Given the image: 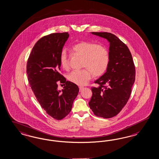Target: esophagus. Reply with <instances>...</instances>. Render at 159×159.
Returning a JSON list of instances; mask_svg holds the SVG:
<instances>
[{
    "label": "esophagus",
    "instance_id": "1",
    "mask_svg": "<svg viewBox=\"0 0 159 159\" xmlns=\"http://www.w3.org/2000/svg\"><path fill=\"white\" fill-rule=\"evenodd\" d=\"M83 89H84V88H83V87H82V86L79 87V90H80V92H82V90Z\"/></svg>",
    "mask_w": 159,
    "mask_h": 159
}]
</instances>
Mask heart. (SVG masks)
Masks as SVG:
<instances>
[{
    "label": "heart",
    "mask_w": 159,
    "mask_h": 159,
    "mask_svg": "<svg viewBox=\"0 0 159 159\" xmlns=\"http://www.w3.org/2000/svg\"><path fill=\"white\" fill-rule=\"evenodd\" d=\"M71 51L77 55L82 56V66L85 68L70 73L68 80L79 86L85 85L91 79L93 74L94 76L104 75L109 66V51L103 46L93 42L80 41L73 44ZM59 60L61 66L65 70L69 69V59L65 50L60 53Z\"/></svg>",
    "instance_id": "heart-1"
}]
</instances>
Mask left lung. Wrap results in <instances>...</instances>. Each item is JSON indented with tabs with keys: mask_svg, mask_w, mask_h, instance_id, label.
I'll return each instance as SVG.
<instances>
[{
	"mask_svg": "<svg viewBox=\"0 0 159 159\" xmlns=\"http://www.w3.org/2000/svg\"><path fill=\"white\" fill-rule=\"evenodd\" d=\"M110 42V61L106 72L94 83L89 104L94 115L105 119L117 115L126 105L135 81L136 70L128 47L115 34L92 32Z\"/></svg>",
	"mask_w": 159,
	"mask_h": 159,
	"instance_id": "1",
	"label": "left lung"
}]
</instances>
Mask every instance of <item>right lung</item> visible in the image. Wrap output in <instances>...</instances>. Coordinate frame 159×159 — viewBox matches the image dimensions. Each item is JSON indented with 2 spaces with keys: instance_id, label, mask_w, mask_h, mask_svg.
<instances>
[{
  "instance_id": "add662e5",
  "label": "right lung",
  "mask_w": 159,
  "mask_h": 159,
  "mask_svg": "<svg viewBox=\"0 0 159 159\" xmlns=\"http://www.w3.org/2000/svg\"><path fill=\"white\" fill-rule=\"evenodd\" d=\"M67 32L51 33L40 39L33 46L27 63L28 81L37 100L46 112L61 120L71 111L79 92L76 84L60 74L59 56L69 38ZM65 83L61 91L57 83Z\"/></svg>"
}]
</instances>
